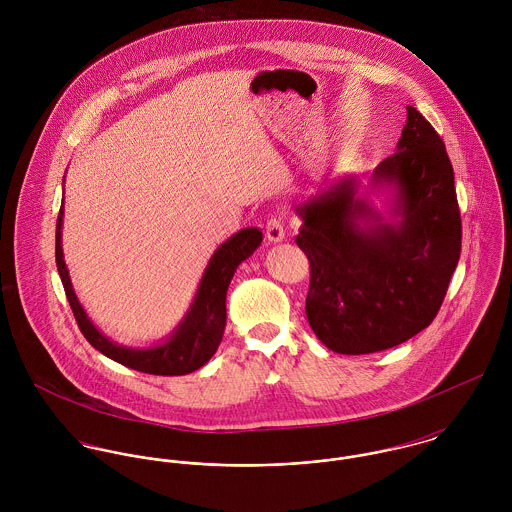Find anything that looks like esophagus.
Wrapping results in <instances>:
<instances>
[{"mask_svg": "<svg viewBox=\"0 0 512 512\" xmlns=\"http://www.w3.org/2000/svg\"><path fill=\"white\" fill-rule=\"evenodd\" d=\"M266 238L270 242H282L286 238V228H284V222L282 219H270L266 224Z\"/></svg>", "mask_w": 512, "mask_h": 512, "instance_id": "34e87169", "label": "esophagus"}]
</instances>
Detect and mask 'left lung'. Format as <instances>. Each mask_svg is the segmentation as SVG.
I'll return each mask as SVG.
<instances>
[{"instance_id":"obj_1","label":"left lung","mask_w":512,"mask_h":512,"mask_svg":"<svg viewBox=\"0 0 512 512\" xmlns=\"http://www.w3.org/2000/svg\"><path fill=\"white\" fill-rule=\"evenodd\" d=\"M406 112L396 153L366 183L343 175L295 207V242L311 266L307 321L341 355L392 349L426 329L459 262L451 161L432 124L414 106Z\"/></svg>"}]
</instances>
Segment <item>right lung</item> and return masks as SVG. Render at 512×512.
Here are the masks:
<instances>
[{"instance_id":"add662e5","label":"right lung","mask_w":512,"mask_h":512,"mask_svg":"<svg viewBox=\"0 0 512 512\" xmlns=\"http://www.w3.org/2000/svg\"><path fill=\"white\" fill-rule=\"evenodd\" d=\"M65 181V179H63ZM65 191V189H63ZM65 199V197H63ZM63 217L65 207L57 219V270L61 282L65 286L67 299L71 303L76 323L86 337V341L100 351L104 357L120 363V365L159 376H181L189 374L211 361L217 353L224 325H226V292L236 268L254 254V250L262 244V230L256 226H248L232 234L213 252L201 282L197 286L195 297L181 317V321L173 327V331L159 343L151 347H128L106 337L88 317L84 307L80 305L69 268L65 264L63 254Z\"/></svg>"}]
</instances>
